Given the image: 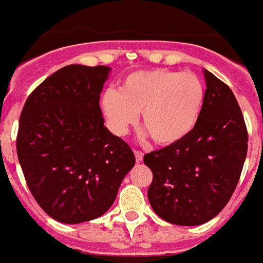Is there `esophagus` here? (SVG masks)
I'll return each instance as SVG.
<instances>
[{
  "instance_id": "obj_1",
  "label": "esophagus",
  "mask_w": 263,
  "mask_h": 263,
  "mask_svg": "<svg viewBox=\"0 0 263 263\" xmlns=\"http://www.w3.org/2000/svg\"><path fill=\"white\" fill-rule=\"evenodd\" d=\"M134 156H136V161L140 163V161H142V159H144V153H142L141 151L136 149V151H134Z\"/></svg>"
}]
</instances>
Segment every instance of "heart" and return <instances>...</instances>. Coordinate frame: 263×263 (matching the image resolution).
<instances>
[{"label": "heart", "instance_id": "obj_1", "mask_svg": "<svg viewBox=\"0 0 263 263\" xmlns=\"http://www.w3.org/2000/svg\"><path fill=\"white\" fill-rule=\"evenodd\" d=\"M206 89L194 73L146 69L126 74L118 92L107 89L100 107L117 136L127 133L141 112V126L159 145L183 140L198 123Z\"/></svg>", "mask_w": 263, "mask_h": 263}]
</instances>
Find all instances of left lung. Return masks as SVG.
I'll return each instance as SVG.
<instances>
[{"instance_id":"left-lung-1","label":"left lung","mask_w":263,"mask_h":263,"mask_svg":"<svg viewBox=\"0 0 263 263\" xmlns=\"http://www.w3.org/2000/svg\"><path fill=\"white\" fill-rule=\"evenodd\" d=\"M203 74L206 96L194 129L144 156L153 174L149 203L176 226H199L217 216L238 186L247 155L249 134L234 92L206 69Z\"/></svg>"}]
</instances>
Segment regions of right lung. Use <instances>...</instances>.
Here are the masks:
<instances>
[{
    "instance_id": "obj_1",
    "label": "right lung",
    "mask_w": 263,
    "mask_h": 263,
    "mask_svg": "<svg viewBox=\"0 0 263 263\" xmlns=\"http://www.w3.org/2000/svg\"><path fill=\"white\" fill-rule=\"evenodd\" d=\"M108 66L68 65L28 96L16 138L25 182L57 221L79 224L104 215L136 157L104 126L99 106Z\"/></svg>"
}]
</instances>
